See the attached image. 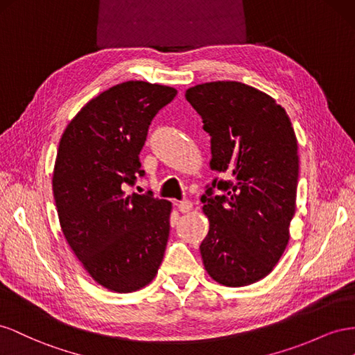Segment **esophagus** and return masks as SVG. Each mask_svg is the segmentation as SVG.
Wrapping results in <instances>:
<instances>
[{
  "label": "esophagus",
  "mask_w": 355,
  "mask_h": 355,
  "mask_svg": "<svg viewBox=\"0 0 355 355\" xmlns=\"http://www.w3.org/2000/svg\"><path fill=\"white\" fill-rule=\"evenodd\" d=\"M177 207H178V211H180V212H183V214H186V212L191 211V208H193V202H191V200L178 202Z\"/></svg>",
  "instance_id": "obj_1"
}]
</instances>
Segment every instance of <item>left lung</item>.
Segmentation results:
<instances>
[{
  "label": "left lung",
  "instance_id": "1",
  "mask_svg": "<svg viewBox=\"0 0 355 355\" xmlns=\"http://www.w3.org/2000/svg\"><path fill=\"white\" fill-rule=\"evenodd\" d=\"M211 137L214 180L204 202L209 230L200 244L208 275L227 287L250 286L272 272L290 238L296 212L299 155L286 110L239 82H211L186 90ZM216 187L223 196H211Z\"/></svg>",
  "mask_w": 355,
  "mask_h": 355
}]
</instances>
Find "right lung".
Returning <instances> with one entry per match:
<instances>
[{"label": "right lung", "mask_w": 355, "mask_h": 355, "mask_svg": "<svg viewBox=\"0 0 355 355\" xmlns=\"http://www.w3.org/2000/svg\"><path fill=\"white\" fill-rule=\"evenodd\" d=\"M177 89L130 80L78 111L59 141L53 196L62 234L99 286L132 293L150 284L164 260L172 204L126 193L137 175L151 120Z\"/></svg>", "instance_id": "add662e5"}]
</instances>
